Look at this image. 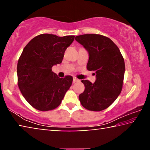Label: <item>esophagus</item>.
Instances as JSON below:
<instances>
[{
    "label": "esophagus",
    "instance_id": "1",
    "mask_svg": "<svg viewBox=\"0 0 150 150\" xmlns=\"http://www.w3.org/2000/svg\"><path fill=\"white\" fill-rule=\"evenodd\" d=\"M79 80L78 79H77L76 77H74L73 78V83H77V82H79Z\"/></svg>",
    "mask_w": 150,
    "mask_h": 150
}]
</instances>
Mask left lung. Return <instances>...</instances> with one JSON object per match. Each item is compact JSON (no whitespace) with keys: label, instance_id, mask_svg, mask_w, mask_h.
Returning a JSON list of instances; mask_svg holds the SVG:
<instances>
[{"label":"left lung","instance_id":"1","mask_svg":"<svg viewBox=\"0 0 150 150\" xmlns=\"http://www.w3.org/2000/svg\"><path fill=\"white\" fill-rule=\"evenodd\" d=\"M75 40L88 52L87 65L88 71L96 75L93 83L82 80L85 91L79 98L85 108L101 111L115 102L122 89L125 63L120 50L115 43L100 34L77 35Z\"/></svg>","mask_w":150,"mask_h":150}]
</instances>
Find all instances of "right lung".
<instances>
[{
    "label": "right lung",
    "mask_w": 150,
    "mask_h": 150,
    "mask_svg": "<svg viewBox=\"0 0 150 150\" xmlns=\"http://www.w3.org/2000/svg\"><path fill=\"white\" fill-rule=\"evenodd\" d=\"M74 39L75 35L43 34L30 40L24 48L17 65L18 85L32 107L48 111L62 103L73 77H58L52 67L62 62L66 49Z\"/></svg>",
    "instance_id": "obj_1"
}]
</instances>
